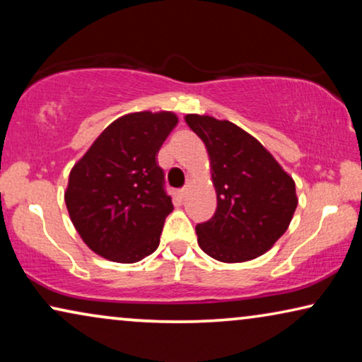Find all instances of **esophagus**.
<instances>
[{"label": "esophagus", "instance_id": "esophagus-1", "mask_svg": "<svg viewBox=\"0 0 362 362\" xmlns=\"http://www.w3.org/2000/svg\"><path fill=\"white\" fill-rule=\"evenodd\" d=\"M187 194V187H182V189H180V196L185 197Z\"/></svg>", "mask_w": 362, "mask_h": 362}]
</instances>
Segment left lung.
<instances>
[{"mask_svg": "<svg viewBox=\"0 0 362 362\" xmlns=\"http://www.w3.org/2000/svg\"><path fill=\"white\" fill-rule=\"evenodd\" d=\"M185 120L206 145L217 196L212 219L196 226L197 244L226 264L264 255L293 219L298 204L293 177L232 122L196 113Z\"/></svg>", "mask_w": 362, "mask_h": 362, "instance_id": "8db88e82", "label": "left lung"}]
</instances>
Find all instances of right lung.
Here are the masks:
<instances>
[{
    "label": "right lung",
    "mask_w": 362,
    "mask_h": 362,
    "mask_svg": "<svg viewBox=\"0 0 362 362\" xmlns=\"http://www.w3.org/2000/svg\"><path fill=\"white\" fill-rule=\"evenodd\" d=\"M173 112H135L112 122L69 175L64 199L88 249L135 264L160 245L173 211L158 151L176 127Z\"/></svg>",
    "instance_id": "right-lung-1"
}]
</instances>
